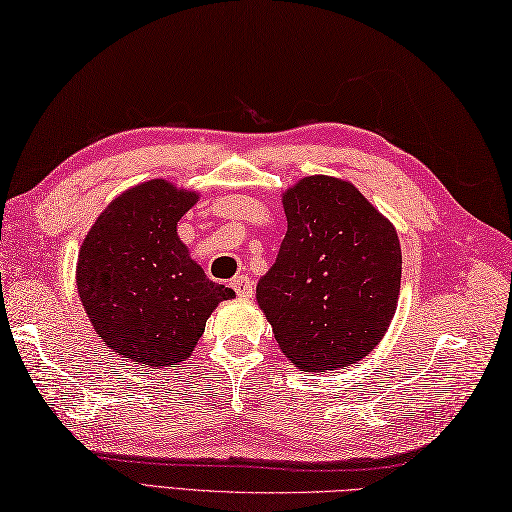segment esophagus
<instances>
[{
  "instance_id": "34e87169",
  "label": "esophagus",
  "mask_w": 512,
  "mask_h": 512,
  "mask_svg": "<svg viewBox=\"0 0 512 512\" xmlns=\"http://www.w3.org/2000/svg\"><path fill=\"white\" fill-rule=\"evenodd\" d=\"M231 286H233V290L237 292V297L250 299V297L255 295V284H253V281H250L246 275L235 277V279L231 281Z\"/></svg>"
}]
</instances>
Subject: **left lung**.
Returning <instances> with one entry per match:
<instances>
[{
    "label": "left lung",
    "instance_id": "left-lung-1",
    "mask_svg": "<svg viewBox=\"0 0 512 512\" xmlns=\"http://www.w3.org/2000/svg\"><path fill=\"white\" fill-rule=\"evenodd\" d=\"M288 231L257 284L275 339L301 372L343 369L383 339L398 306L394 224L352 182L308 176L284 193Z\"/></svg>",
    "mask_w": 512,
    "mask_h": 512
}]
</instances>
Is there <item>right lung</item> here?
I'll return each mask as SVG.
<instances>
[{
	"label": "right lung",
	"mask_w": 512,
	"mask_h": 512,
	"mask_svg": "<svg viewBox=\"0 0 512 512\" xmlns=\"http://www.w3.org/2000/svg\"><path fill=\"white\" fill-rule=\"evenodd\" d=\"M198 193L149 180L118 195L85 235L76 288L96 334L118 356L176 367L200 341L217 303L235 292L189 257L178 222Z\"/></svg>",
	"instance_id": "1"
}]
</instances>
